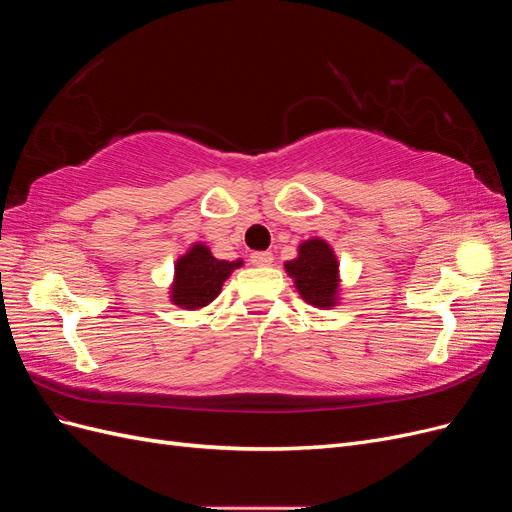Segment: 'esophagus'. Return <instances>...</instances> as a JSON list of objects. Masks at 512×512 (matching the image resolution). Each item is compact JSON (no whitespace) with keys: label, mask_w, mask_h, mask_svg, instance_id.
<instances>
[{"label":"esophagus","mask_w":512,"mask_h":512,"mask_svg":"<svg viewBox=\"0 0 512 512\" xmlns=\"http://www.w3.org/2000/svg\"><path fill=\"white\" fill-rule=\"evenodd\" d=\"M250 260H252L254 267H269L273 262V254L271 252H254L250 256Z\"/></svg>","instance_id":"obj_1"}]
</instances>
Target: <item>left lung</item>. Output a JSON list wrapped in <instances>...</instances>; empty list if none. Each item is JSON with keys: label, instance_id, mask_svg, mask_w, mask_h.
<instances>
[{"label": "left lung", "instance_id": "1", "mask_svg": "<svg viewBox=\"0 0 512 512\" xmlns=\"http://www.w3.org/2000/svg\"><path fill=\"white\" fill-rule=\"evenodd\" d=\"M301 297L314 307H333L337 301V258L327 241L309 239L299 245V258L286 262Z\"/></svg>", "mask_w": 512, "mask_h": 512}]
</instances>
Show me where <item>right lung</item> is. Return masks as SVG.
<instances>
[{"mask_svg":"<svg viewBox=\"0 0 512 512\" xmlns=\"http://www.w3.org/2000/svg\"><path fill=\"white\" fill-rule=\"evenodd\" d=\"M241 260H218L211 256L209 247L192 245L190 252L181 256L175 265L173 303L183 309H198L218 297L222 284L232 269H239Z\"/></svg>","mask_w":512,"mask_h":512,"instance_id":"add662e5","label":"right lung"}]
</instances>
